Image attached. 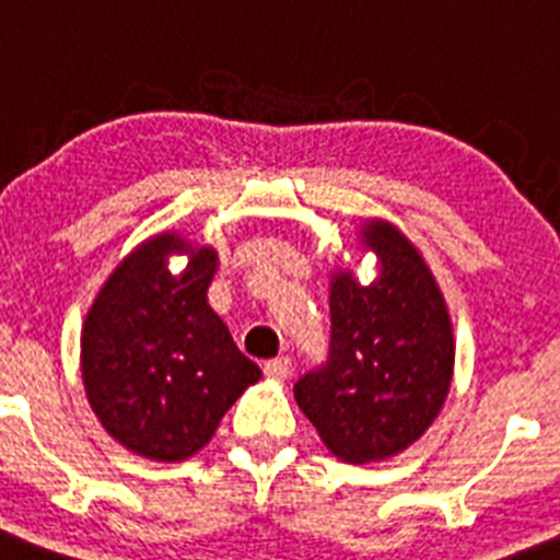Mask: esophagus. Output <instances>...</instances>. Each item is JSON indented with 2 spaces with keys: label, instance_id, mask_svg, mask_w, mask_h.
<instances>
[{
  "label": "esophagus",
  "instance_id": "esophagus-1",
  "mask_svg": "<svg viewBox=\"0 0 560 560\" xmlns=\"http://www.w3.org/2000/svg\"><path fill=\"white\" fill-rule=\"evenodd\" d=\"M265 373L267 378H272V382H284V378H290V373H293V361L284 355V359H272L265 364Z\"/></svg>",
  "mask_w": 560,
  "mask_h": 560
}]
</instances>
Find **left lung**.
Listing matches in <instances>:
<instances>
[{"mask_svg": "<svg viewBox=\"0 0 560 560\" xmlns=\"http://www.w3.org/2000/svg\"><path fill=\"white\" fill-rule=\"evenodd\" d=\"M378 279L359 284L336 270L330 355L295 382V401L332 455L384 462L424 435L453 382V322L416 244L382 219L361 224Z\"/></svg>", "mask_w": 560, "mask_h": 560, "instance_id": "8db88e82", "label": "left lung"}]
</instances>
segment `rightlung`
Returning a JSON list of instances; mask_svg holds the SVG:
<instances>
[{"label":"right lung","instance_id":"add662e5","mask_svg":"<svg viewBox=\"0 0 560 560\" xmlns=\"http://www.w3.org/2000/svg\"><path fill=\"white\" fill-rule=\"evenodd\" d=\"M171 255H187L179 273ZM213 247L159 233L107 276L82 327V382L113 439L150 462L199 453L224 412L261 378L208 304Z\"/></svg>","mask_w":560,"mask_h":560}]
</instances>
